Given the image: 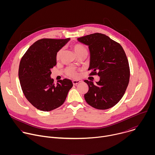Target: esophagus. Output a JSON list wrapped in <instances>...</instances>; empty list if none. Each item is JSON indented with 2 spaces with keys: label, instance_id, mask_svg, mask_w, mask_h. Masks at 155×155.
I'll return each instance as SVG.
<instances>
[{
  "label": "esophagus",
  "instance_id": "obj_1",
  "mask_svg": "<svg viewBox=\"0 0 155 155\" xmlns=\"http://www.w3.org/2000/svg\"><path fill=\"white\" fill-rule=\"evenodd\" d=\"M80 82V80H72V83L74 85H77V84H78Z\"/></svg>",
  "mask_w": 155,
  "mask_h": 155
}]
</instances>
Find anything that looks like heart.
I'll use <instances>...</instances> for the list:
<instances>
[{
  "label": "heart",
  "instance_id": "b5f03b06",
  "mask_svg": "<svg viewBox=\"0 0 155 155\" xmlns=\"http://www.w3.org/2000/svg\"><path fill=\"white\" fill-rule=\"evenodd\" d=\"M72 48L73 49L76 56H78L80 55H83V54L87 55V50L86 48L83 45H81V44H79V43L74 44V45L72 46ZM62 50H60L57 52L56 55V60H59L62 54ZM66 73H67L68 75L72 77H77V73L75 71V70L73 68H69L67 71H66Z\"/></svg>",
  "mask_w": 155,
  "mask_h": 155
}]
</instances>
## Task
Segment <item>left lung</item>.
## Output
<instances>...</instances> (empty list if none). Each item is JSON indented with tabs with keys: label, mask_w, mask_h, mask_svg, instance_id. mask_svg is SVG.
<instances>
[{
	"label": "left lung",
	"mask_w": 155,
	"mask_h": 155,
	"mask_svg": "<svg viewBox=\"0 0 155 155\" xmlns=\"http://www.w3.org/2000/svg\"><path fill=\"white\" fill-rule=\"evenodd\" d=\"M88 46L90 54V75H97L99 81L84 80L89 90L84 95L90 105L106 110L115 105L122 98L130 77L129 62L120 44L109 37L94 33L77 38Z\"/></svg>",
	"instance_id": "8db88e82"
}]
</instances>
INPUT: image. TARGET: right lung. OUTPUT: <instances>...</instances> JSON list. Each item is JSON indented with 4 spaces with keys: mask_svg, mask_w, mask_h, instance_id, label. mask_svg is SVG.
Masks as SVG:
<instances>
[{
    "mask_svg": "<svg viewBox=\"0 0 155 155\" xmlns=\"http://www.w3.org/2000/svg\"><path fill=\"white\" fill-rule=\"evenodd\" d=\"M70 40H38L20 61L18 76L21 89L28 101L41 111L49 112L62 105L73 86L71 80H59L55 84L51 77V69L56 65L57 52Z\"/></svg>",
    "mask_w": 155,
    "mask_h": 155,
    "instance_id": "obj_1",
    "label": "right lung"
}]
</instances>
